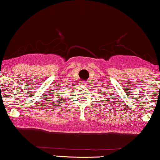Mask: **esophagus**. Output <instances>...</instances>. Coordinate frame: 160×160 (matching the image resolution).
Listing matches in <instances>:
<instances>
[{"label":"esophagus","mask_w":160,"mask_h":160,"mask_svg":"<svg viewBox=\"0 0 160 160\" xmlns=\"http://www.w3.org/2000/svg\"><path fill=\"white\" fill-rule=\"evenodd\" d=\"M86 84H87V82H83L82 83V84L83 86H84V85H86Z\"/></svg>","instance_id":"1"}]
</instances>
